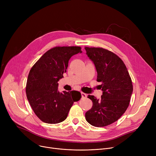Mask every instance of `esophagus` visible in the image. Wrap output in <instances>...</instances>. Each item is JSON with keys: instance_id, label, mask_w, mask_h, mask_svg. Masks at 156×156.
I'll return each instance as SVG.
<instances>
[{"instance_id": "34e87169", "label": "esophagus", "mask_w": 156, "mask_h": 156, "mask_svg": "<svg viewBox=\"0 0 156 156\" xmlns=\"http://www.w3.org/2000/svg\"><path fill=\"white\" fill-rule=\"evenodd\" d=\"M87 96V95L83 92H81V97H82V98H86Z\"/></svg>"}]
</instances>
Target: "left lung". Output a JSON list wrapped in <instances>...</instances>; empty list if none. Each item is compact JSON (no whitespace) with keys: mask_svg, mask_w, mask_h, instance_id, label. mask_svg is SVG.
Wrapping results in <instances>:
<instances>
[{"mask_svg":"<svg viewBox=\"0 0 156 156\" xmlns=\"http://www.w3.org/2000/svg\"><path fill=\"white\" fill-rule=\"evenodd\" d=\"M87 55L94 62L102 95L100 99L88 98L93 102L85 113L88 123L104 127L118 120L127 109L133 92L132 79L125 63L114 53L101 47H87Z\"/></svg>","mask_w":156,"mask_h":156,"instance_id":"left-lung-1","label":"left lung"}]
</instances>
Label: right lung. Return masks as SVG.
Returning <instances> with one entry per match:
<instances>
[{
    "instance_id": "1",
    "label": "right lung",
    "mask_w": 156,
    "mask_h": 156,
    "mask_svg": "<svg viewBox=\"0 0 156 156\" xmlns=\"http://www.w3.org/2000/svg\"><path fill=\"white\" fill-rule=\"evenodd\" d=\"M80 47H55L47 51L30 71L26 87L28 101L37 116L48 124L66 119L81 93L58 91V81L66 72L71 57L81 53Z\"/></svg>"
}]
</instances>
